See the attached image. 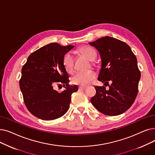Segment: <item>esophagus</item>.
Instances as JSON below:
<instances>
[{
	"label": "esophagus",
	"instance_id": "34e87169",
	"mask_svg": "<svg viewBox=\"0 0 155 155\" xmlns=\"http://www.w3.org/2000/svg\"><path fill=\"white\" fill-rule=\"evenodd\" d=\"M86 86H79L78 87V89L80 90H84L86 89Z\"/></svg>",
	"mask_w": 155,
	"mask_h": 155
}]
</instances>
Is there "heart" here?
Instances as JSON below:
<instances>
[{"mask_svg": "<svg viewBox=\"0 0 155 155\" xmlns=\"http://www.w3.org/2000/svg\"><path fill=\"white\" fill-rule=\"evenodd\" d=\"M78 51L90 61H93L96 58V52L90 46L85 45L80 48ZM63 64L66 71L71 73L73 70V58L70 52L66 53L63 58ZM94 71L89 70L86 72H78L71 78L72 84L78 85H86L95 78Z\"/></svg>", "mask_w": 155, "mask_h": 155, "instance_id": "b5f03b06", "label": "heart"}]
</instances>
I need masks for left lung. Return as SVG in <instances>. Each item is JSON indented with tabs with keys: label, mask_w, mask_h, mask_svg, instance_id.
<instances>
[{
	"label": "left lung",
	"mask_w": 155,
	"mask_h": 155,
	"mask_svg": "<svg viewBox=\"0 0 155 155\" xmlns=\"http://www.w3.org/2000/svg\"><path fill=\"white\" fill-rule=\"evenodd\" d=\"M89 44L101 59L97 79L109 86L108 90L104 86L94 87L96 93L91 101L104 115H119L129 108L137 96L140 78L137 58L129 45L115 38L104 37Z\"/></svg>",
	"instance_id": "left-lung-1"
}]
</instances>
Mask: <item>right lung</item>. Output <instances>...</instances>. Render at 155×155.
Listing matches in <instances>:
<instances>
[{"mask_svg": "<svg viewBox=\"0 0 155 155\" xmlns=\"http://www.w3.org/2000/svg\"><path fill=\"white\" fill-rule=\"evenodd\" d=\"M74 47L51 43L28 56L21 70L19 87L25 104L33 115L51 120L62 117L68 110L71 94L78 89L77 85L69 84L63 58ZM56 83L63 84L65 90L60 93L55 91L53 87Z\"/></svg>", "mask_w": 155, "mask_h": 155, "instance_id": "right-lung-1", "label": "right lung"}]
</instances>
